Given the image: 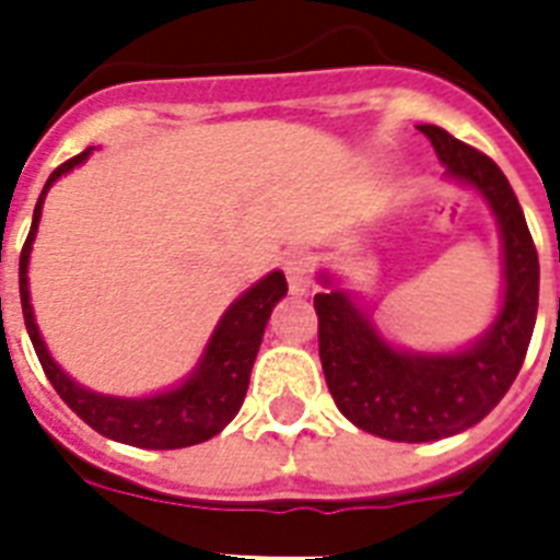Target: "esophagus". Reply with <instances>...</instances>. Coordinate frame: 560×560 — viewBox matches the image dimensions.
Returning a JSON list of instances; mask_svg holds the SVG:
<instances>
[{
    "mask_svg": "<svg viewBox=\"0 0 560 560\" xmlns=\"http://www.w3.org/2000/svg\"><path fill=\"white\" fill-rule=\"evenodd\" d=\"M284 272H288L290 293H307L311 290V258L305 253H288L284 255Z\"/></svg>",
    "mask_w": 560,
    "mask_h": 560,
    "instance_id": "1",
    "label": "esophagus"
}]
</instances>
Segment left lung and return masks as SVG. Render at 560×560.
Returning a JSON list of instances; mask_svg holds the SVG:
<instances>
[{
  "mask_svg": "<svg viewBox=\"0 0 560 560\" xmlns=\"http://www.w3.org/2000/svg\"><path fill=\"white\" fill-rule=\"evenodd\" d=\"M444 177L488 202L500 229L503 293L477 340L456 351H409L386 340L372 311L331 272L316 293L319 360L334 404L351 424L389 442H439L479 424L503 400L529 349L538 316V249L509 179L486 153L435 125H418Z\"/></svg>",
  "mask_w": 560,
  "mask_h": 560,
  "instance_id": "left-lung-1",
  "label": "left lung"
}]
</instances>
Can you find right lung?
<instances>
[{
  "instance_id": "obj_1",
  "label": "right lung",
  "mask_w": 560,
  "mask_h": 560,
  "mask_svg": "<svg viewBox=\"0 0 560 560\" xmlns=\"http://www.w3.org/2000/svg\"><path fill=\"white\" fill-rule=\"evenodd\" d=\"M90 153L92 148H86L83 153L63 162L48 177L46 188H43L37 206H34L28 241H25L20 253L22 316H25V328H28V337L34 342V351H37L39 366H43L57 395L69 404L74 416H81L92 430H98L101 435H107L113 442L148 447V451H177V447L209 442L211 435H218L237 416V409L244 404L255 354L261 349L264 328L270 323L272 307L279 305V299H284V293H288L284 272H267L261 281H255L253 288L244 290L226 307V314L220 316V323L214 325L197 366L177 386H171L165 392H153V395H142V398L104 395V392L81 386L48 354L46 340L39 334L37 319H34V307H31L28 261L48 188L55 186L63 174H69V171L90 160Z\"/></svg>"
}]
</instances>
